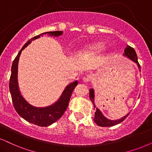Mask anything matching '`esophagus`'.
Here are the masks:
<instances>
[{"mask_svg": "<svg viewBox=\"0 0 152 152\" xmlns=\"http://www.w3.org/2000/svg\"><path fill=\"white\" fill-rule=\"evenodd\" d=\"M93 79V76H92L91 74H89V75H86L83 77V80L85 82H89V81H92Z\"/></svg>", "mask_w": 152, "mask_h": 152, "instance_id": "obj_1", "label": "esophagus"}]
</instances>
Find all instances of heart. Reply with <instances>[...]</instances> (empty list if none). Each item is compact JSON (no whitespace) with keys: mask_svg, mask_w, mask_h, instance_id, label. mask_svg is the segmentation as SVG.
I'll return each mask as SVG.
<instances>
[{"mask_svg":"<svg viewBox=\"0 0 152 152\" xmlns=\"http://www.w3.org/2000/svg\"><path fill=\"white\" fill-rule=\"evenodd\" d=\"M101 48H102V45H99V44L98 45H94L90 47V49H91L92 50H98Z\"/></svg>","mask_w":152,"mask_h":152,"instance_id":"obj_1","label":"heart"}]
</instances>
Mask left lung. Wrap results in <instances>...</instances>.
<instances>
[{"mask_svg":"<svg viewBox=\"0 0 152 152\" xmlns=\"http://www.w3.org/2000/svg\"><path fill=\"white\" fill-rule=\"evenodd\" d=\"M124 55L127 56L128 58H130L131 60L135 62V63H137V64L138 65V67L139 68H141L140 67V65L138 62L137 60V54L135 53V50H134L133 48L130 47V45H127L126 48L124 50ZM90 99L91 100L92 102H93V105H94V108L95 109V102H94V90L93 89H90V95H89ZM128 116V114L127 116H124V118H122L121 119H119V120L117 121H111L107 119V118H105L104 116H103V114H102V112L99 110L98 109L96 108V111L95 113V118H94V121L96 123V124L98 125L99 126H101V127H109V126H114L115 125H117L120 123H121L122 121L127 118V116Z\"/></svg>","mask_w":152,"mask_h":152,"instance_id":"obj_1","label":"left lung"}]
</instances>
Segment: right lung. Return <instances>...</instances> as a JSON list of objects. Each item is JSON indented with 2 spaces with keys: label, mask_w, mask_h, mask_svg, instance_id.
I'll use <instances>...</instances> for the list:
<instances>
[{
  "label": "right lung",
  "mask_w": 152,
  "mask_h": 152,
  "mask_svg": "<svg viewBox=\"0 0 152 152\" xmlns=\"http://www.w3.org/2000/svg\"><path fill=\"white\" fill-rule=\"evenodd\" d=\"M45 34H48L51 36H58L62 35V31H57L45 32L38 36H34L31 39L26 42L13 61L9 81L10 92L11 97H12V103L15 110L21 117L27 121L28 122L41 126V127H46L53 124L62 116L68 107L73 91L75 87L78 85V81H75L72 84H69L65 88L60 99L52 106L45 107V108H38V107L31 106L21 95L17 78V64H18L19 57H20L21 52L32 41L39 38L40 36Z\"/></svg>",
  "instance_id": "right-lung-1"
}]
</instances>
